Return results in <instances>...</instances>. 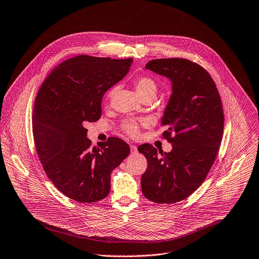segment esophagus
I'll return each mask as SVG.
<instances>
[{
  "label": "esophagus",
  "mask_w": 259,
  "mask_h": 259,
  "mask_svg": "<svg viewBox=\"0 0 259 259\" xmlns=\"http://www.w3.org/2000/svg\"><path fill=\"white\" fill-rule=\"evenodd\" d=\"M130 150H131V153L132 154H136L137 153V146L136 145H130Z\"/></svg>",
  "instance_id": "1"
}]
</instances>
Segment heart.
<instances>
[{
	"mask_svg": "<svg viewBox=\"0 0 259 259\" xmlns=\"http://www.w3.org/2000/svg\"><path fill=\"white\" fill-rule=\"evenodd\" d=\"M134 86H135L136 92L138 93V95L141 98L144 97L145 95H149V94L156 95L157 89H158L156 81L153 78L149 77V76H140V77L136 78L135 81H134ZM116 91H117V87L110 88L106 93V99L109 100L110 98H112L115 95ZM141 124L142 123L137 122L135 120H127L122 124L121 128L129 136L136 137L139 133V129H140Z\"/></svg>",
	"mask_w": 259,
	"mask_h": 259,
	"instance_id": "heart-1",
	"label": "heart"
}]
</instances>
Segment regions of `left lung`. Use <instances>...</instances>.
I'll return each instance as SVG.
<instances>
[{
	"label": "left lung",
	"mask_w": 259,
	"mask_h": 259,
	"mask_svg": "<svg viewBox=\"0 0 259 259\" xmlns=\"http://www.w3.org/2000/svg\"><path fill=\"white\" fill-rule=\"evenodd\" d=\"M145 68L169 78L172 95L162 124L170 153L150 143L138 146L147 160L141 176L144 197L154 203L173 204L190 197L206 179L224 134V107L209 72L186 58H161ZM174 134V136L171 134Z\"/></svg>",
	"instance_id": "1"
}]
</instances>
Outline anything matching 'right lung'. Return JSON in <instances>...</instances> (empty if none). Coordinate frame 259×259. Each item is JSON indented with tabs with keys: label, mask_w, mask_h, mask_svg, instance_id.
<instances>
[{
	"label": "right lung",
	"mask_w": 259,
	"mask_h": 259,
	"mask_svg": "<svg viewBox=\"0 0 259 259\" xmlns=\"http://www.w3.org/2000/svg\"><path fill=\"white\" fill-rule=\"evenodd\" d=\"M132 61L89 55L69 58L49 73L35 96L36 154L48 178L71 200L104 199L110 190V172L130 153L118 137L92 146L85 124L100 119L102 96L127 75Z\"/></svg>",
	"instance_id": "obj_1"
}]
</instances>
